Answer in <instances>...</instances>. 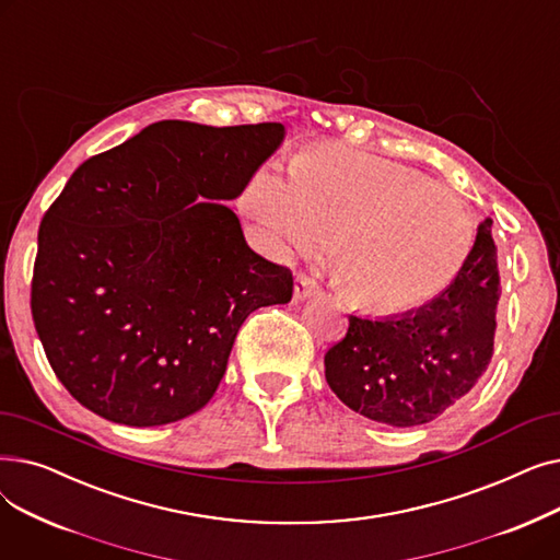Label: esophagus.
Returning <instances> with one entry per match:
<instances>
[{
  "label": "esophagus",
  "mask_w": 560,
  "mask_h": 560,
  "mask_svg": "<svg viewBox=\"0 0 560 560\" xmlns=\"http://www.w3.org/2000/svg\"><path fill=\"white\" fill-rule=\"evenodd\" d=\"M317 290H319V283H317L313 277H308V275H304V272L298 275V281H295V300H306L308 295H315Z\"/></svg>",
  "instance_id": "obj_1"
}]
</instances>
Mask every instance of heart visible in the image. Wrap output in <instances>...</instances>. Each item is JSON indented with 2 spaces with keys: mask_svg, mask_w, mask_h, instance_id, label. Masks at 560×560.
Here are the masks:
<instances>
[{
  "mask_svg": "<svg viewBox=\"0 0 560 560\" xmlns=\"http://www.w3.org/2000/svg\"><path fill=\"white\" fill-rule=\"evenodd\" d=\"M279 252L325 245L342 295L376 315L418 311L456 281L477 241L467 201L431 176L342 147L256 170L241 197Z\"/></svg>",
  "mask_w": 560,
  "mask_h": 560,
  "instance_id": "b5f03b06",
  "label": "heart"
}]
</instances>
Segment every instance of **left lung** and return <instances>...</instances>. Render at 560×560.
<instances>
[{
	"label": "left lung",
	"instance_id": "1",
	"mask_svg": "<svg viewBox=\"0 0 560 560\" xmlns=\"http://www.w3.org/2000/svg\"><path fill=\"white\" fill-rule=\"evenodd\" d=\"M499 295L492 220L486 218L465 268L438 300L384 319L349 315L347 336L325 354L329 388L374 422H431L486 372Z\"/></svg>",
	"mask_w": 560,
	"mask_h": 560
}]
</instances>
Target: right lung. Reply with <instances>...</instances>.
<instances>
[{
    "instance_id": "right-lung-1",
    "label": "right lung",
    "mask_w": 560,
    "mask_h": 560,
    "mask_svg": "<svg viewBox=\"0 0 560 560\" xmlns=\"http://www.w3.org/2000/svg\"><path fill=\"white\" fill-rule=\"evenodd\" d=\"M283 125L163 120L81 163L38 229L32 315L47 361L127 427L211 401L243 322L292 298V272L245 243L235 199Z\"/></svg>"
}]
</instances>
